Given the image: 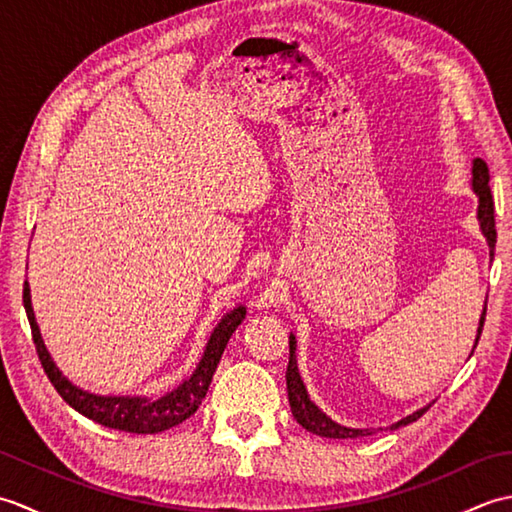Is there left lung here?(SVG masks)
Instances as JSON below:
<instances>
[{
	"label": "left lung",
	"mask_w": 512,
	"mask_h": 512,
	"mask_svg": "<svg viewBox=\"0 0 512 512\" xmlns=\"http://www.w3.org/2000/svg\"><path fill=\"white\" fill-rule=\"evenodd\" d=\"M471 187L473 193L477 195V222H480V231L486 237L488 244V255H495V242H497V231H495V204H493V195L491 187H488V167L482 158H473V167H471ZM484 317H486V303L480 317V325H477V336H475V345L480 341V334L484 328ZM473 345V350H475ZM473 354V352H471ZM286 385H288V400H290V411L292 416L297 418L303 429L310 433H317L321 438H363V436H372L376 429H352L345 427V424L334 422L328 413H323L314 402L310 400V394L306 385H303L299 367H297V336L290 332V361H288V372H286ZM431 405L422 407L418 411L409 413V416L400 418L398 422L391 424L389 429H398L405 427V424L418 420L424 411H427Z\"/></svg>",
	"instance_id": "1"
}]
</instances>
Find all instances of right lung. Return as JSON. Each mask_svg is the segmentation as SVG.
Segmentation results:
<instances>
[{
	"label": "right lung",
	"instance_id": "add662e5",
	"mask_svg": "<svg viewBox=\"0 0 512 512\" xmlns=\"http://www.w3.org/2000/svg\"><path fill=\"white\" fill-rule=\"evenodd\" d=\"M24 308L28 314L32 341H35L43 372L48 374L50 383L59 391V396L68 402L72 409L83 413L85 418L99 422L103 427L127 433H160L191 418L202 405L206 391H209L217 363H220L228 339H231L233 332L237 330V325L246 319L244 306H235L233 310H228L220 319V323L213 328L209 343H206L204 354L198 367L193 369V374L189 378H184L176 389L167 391L165 396H101L74 385L68 376H63L57 363L52 361L48 347L41 339L35 310H32L28 281L24 284Z\"/></svg>",
	"mask_w": 512,
	"mask_h": 512
}]
</instances>
